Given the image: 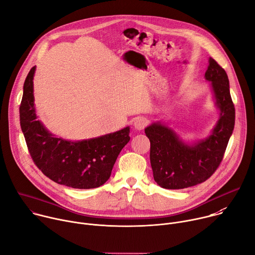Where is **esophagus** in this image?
I'll return each mask as SVG.
<instances>
[{
    "label": "esophagus",
    "mask_w": 255,
    "mask_h": 255,
    "mask_svg": "<svg viewBox=\"0 0 255 255\" xmlns=\"http://www.w3.org/2000/svg\"><path fill=\"white\" fill-rule=\"evenodd\" d=\"M147 125V120L146 118H143V117H138L134 120V123H133V127L136 129V130H142L144 129V127Z\"/></svg>",
    "instance_id": "34e87169"
}]
</instances>
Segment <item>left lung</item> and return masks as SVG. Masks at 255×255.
I'll list each match as a JSON object with an SVG mask.
<instances>
[{
	"label": "left lung",
	"mask_w": 255,
	"mask_h": 255,
	"mask_svg": "<svg viewBox=\"0 0 255 255\" xmlns=\"http://www.w3.org/2000/svg\"><path fill=\"white\" fill-rule=\"evenodd\" d=\"M219 118L204 138L187 141L168 124L152 122L145 128L150 140V163L156 184L179 190L204 183L222 161L235 124V108L226 71L213 58L205 72Z\"/></svg>",
	"instance_id": "left-lung-1"
}]
</instances>
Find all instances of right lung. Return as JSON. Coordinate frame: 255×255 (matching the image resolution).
Wrapping results in <instances>:
<instances>
[{
  "label": "right lung",
  "instance_id": "obj_1",
  "mask_svg": "<svg viewBox=\"0 0 255 255\" xmlns=\"http://www.w3.org/2000/svg\"><path fill=\"white\" fill-rule=\"evenodd\" d=\"M33 66L25 80L20 124L35 164L50 179L74 189H95L111 175L116 159L130 140V127L99 137L68 140L52 134L38 119L34 104Z\"/></svg>",
  "mask_w": 255,
  "mask_h": 255
}]
</instances>
